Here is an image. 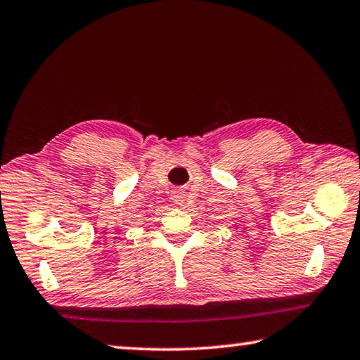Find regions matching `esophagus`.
Here are the masks:
<instances>
[{"label":"esophagus","instance_id":"esophagus-1","mask_svg":"<svg viewBox=\"0 0 360 360\" xmlns=\"http://www.w3.org/2000/svg\"><path fill=\"white\" fill-rule=\"evenodd\" d=\"M173 202L176 205H184L186 200H187V192L186 191H181V188H178V191L173 192Z\"/></svg>","mask_w":360,"mask_h":360}]
</instances>
